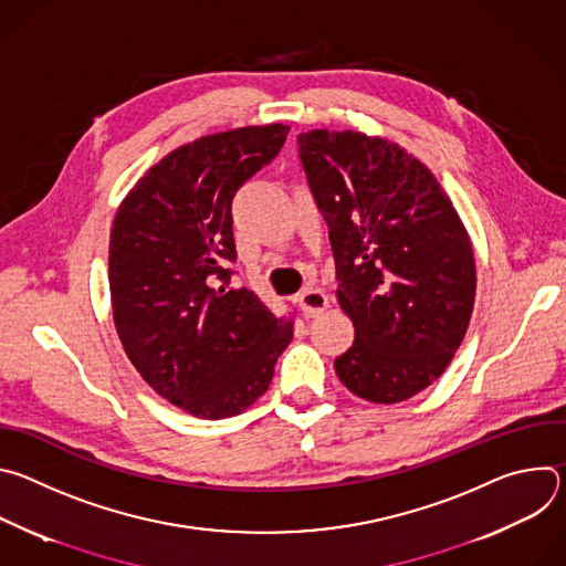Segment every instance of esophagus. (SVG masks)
I'll return each instance as SVG.
<instances>
[{
    "label": "esophagus",
    "mask_w": 566,
    "mask_h": 566,
    "mask_svg": "<svg viewBox=\"0 0 566 566\" xmlns=\"http://www.w3.org/2000/svg\"><path fill=\"white\" fill-rule=\"evenodd\" d=\"M297 302H300V308H302L304 317H317V315H322V311L329 306V300H327L325 291L311 289V286L300 293Z\"/></svg>",
    "instance_id": "1"
}]
</instances>
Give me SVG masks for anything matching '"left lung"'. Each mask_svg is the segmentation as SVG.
Returning <instances> with one entry per match:
<instances>
[{
	"label": "left lung",
	"mask_w": 566,
	"mask_h": 566,
	"mask_svg": "<svg viewBox=\"0 0 566 566\" xmlns=\"http://www.w3.org/2000/svg\"><path fill=\"white\" fill-rule=\"evenodd\" d=\"M297 145L356 327L336 374L365 400H408L465 336L476 289L468 232L434 175L396 143L313 129Z\"/></svg>",
	"instance_id": "obj_1"
}]
</instances>
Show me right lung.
<instances>
[{
    "label": "right lung",
    "mask_w": 566,
    "mask_h": 566,
    "mask_svg": "<svg viewBox=\"0 0 566 566\" xmlns=\"http://www.w3.org/2000/svg\"><path fill=\"white\" fill-rule=\"evenodd\" d=\"M289 127H241L188 143L132 188L109 237L123 349L143 380L199 419H226L269 389L293 338L249 289L232 286V197L280 154Z\"/></svg>",
    "instance_id": "add662e5"
}]
</instances>
